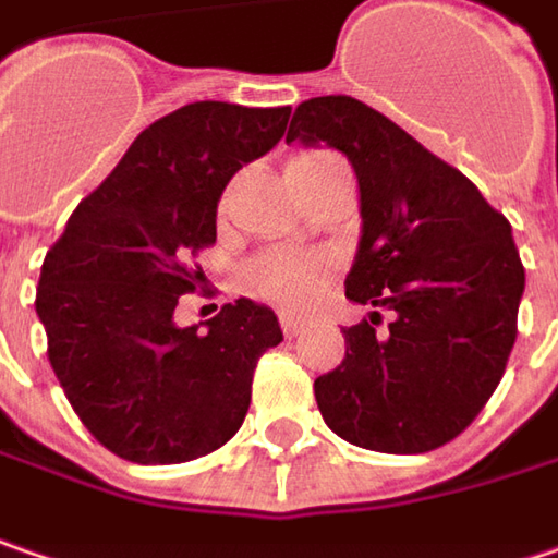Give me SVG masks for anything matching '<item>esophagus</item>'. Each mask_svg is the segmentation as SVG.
I'll return each instance as SVG.
<instances>
[{
    "label": "esophagus",
    "instance_id": "esophagus-1",
    "mask_svg": "<svg viewBox=\"0 0 558 558\" xmlns=\"http://www.w3.org/2000/svg\"><path fill=\"white\" fill-rule=\"evenodd\" d=\"M305 322L300 315H293V312H280V330H283V337H296V333H303Z\"/></svg>",
    "mask_w": 558,
    "mask_h": 558
}]
</instances>
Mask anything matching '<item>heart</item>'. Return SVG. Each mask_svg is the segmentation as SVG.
Returning a JSON list of instances; mask_svg holds the SVG:
<instances>
[{
  "mask_svg": "<svg viewBox=\"0 0 558 558\" xmlns=\"http://www.w3.org/2000/svg\"><path fill=\"white\" fill-rule=\"evenodd\" d=\"M330 153H308L300 156L293 165L305 161H318ZM253 290L262 300H271L278 305H300L305 303L318 283L325 280V262L318 258H296V255H265L262 262H255L253 268Z\"/></svg>",
  "mask_w": 558,
  "mask_h": 558,
  "instance_id": "obj_1",
  "label": "heart"
}]
</instances>
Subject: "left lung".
<instances>
[{
  "instance_id": "1",
  "label": "left lung",
  "mask_w": 558,
  "mask_h": 558,
  "mask_svg": "<svg viewBox=\"0 0 558 558\" xmlns=\"http://www.w3.org/2000/svg\"><path fill=\"white\" fill-rule=\"evenodd\" d=\"M350 158L362 240L352 303L380 312L343 327L347 359L315 380L327 427L355 447L412 456L456 440L494 397L524 293L512 225L459 168L352 96L303 102L287 143Z\"/></svg>"
}]
</instances>
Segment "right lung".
Returning <instances> with one entry per match:
<instances>
[{"label":"right lung","mask_w":558,"mask_h":558,"mask_svg":"<svg viewBox=\"0 0 558 558\" xmlns=\"http://www.w3.org/2000/svg\"><path fill=\"white\" fill-rule=\"evenodd\" d=\"M290 106L190 102L131 143L43 258L37 315L49 365L86 430L140 465H178L225 447L246 418L258 359L283 340L278 315L228 303L199 333L174 325L203 283L218 199L265 156Z\"/></svg>","instance_id":"1"}]
</instances>
